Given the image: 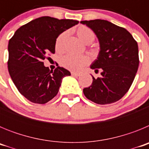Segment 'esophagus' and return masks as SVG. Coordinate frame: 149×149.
<instances>
[{"label":"esophagus","instance_id":"34e87169","mask_svg":"<svg viewBox=\"0 0 149 149\" xmlns=\"http://www.w3.org/2000/svg\"><path fill=\"white\" fill-rule=\"evenodd\" d=\"M72 75L74 76V77H78V76L81 75L80 73H76V72H72Z\"/></svg>","mask_w":149,"mask_h":149}]
</instances>
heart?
Returning a JSON list of instances; mask_svg holds the SVG:
<instances>
[{
  "mask_svg": "<svg viewBox=\"0 0 149 149\" xmlns=\"http://www.w3.org/2000/svg\"><path fill=\"white\" fill-rule=\"evenodd\" d=\"M76 35L78 36L84 42L89 44L93 42L95 37V34L92 29L86 25H79L74 30ZM66 32L60 33L56 37L55 41V49L58 52H61L63 50L64 43L66 38ZM90 59L86 55L76 56V55L67 54L60 59V64L62 66L68 70L77 72L80 71L84 66L89 64Z\"/></svg>",
  "mask_w": 149,
  "mask_h": 149,
  "instance_id": "obj_1",
  "label": "heart"
}]
</instances>
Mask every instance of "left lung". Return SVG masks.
Listing matches in <instances>:
<instances>
[{"label": "left lung", "instance_id": "8db88e82", "mask_svg": "<svg viewBox=\"0 0 149 149\" xmlns=\"http://www.w3.org/2000/svg\"><path fill=\"white\" fill-rule=\"evenodd\" d=\"M96 34L100 42L98 59L91 65L101 76L93 77V83L84 88V94L98 104L119 101L127 93L139 67L136 41L124 27L101 19L82 21Z\"/></svg>", "mask_w": 149, "mask_h": 149}]
</instances>
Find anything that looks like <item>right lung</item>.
Returning <instances> with one entry per match:
<instances>
[{
  "instance_id": "add662e5",
  "label": "right lung",
  "mask_w": 149,
  "mask_h": 149,
  "mask_svg": "<svg viewBox=\"0 0 149 149\" xmlns=\"http://www.w3.org/2000/svg\"><path fill=\"white\" fill-rule=\"evenodd\" d=\"M78 23L42 16L19 27L10 39L8 70L18 92L27 100L40 104L47 103L58 93L62 79L71 75L63 67L50 70L42 60L55 53L56 37Z\"/></svg>"
}]
</instances>
